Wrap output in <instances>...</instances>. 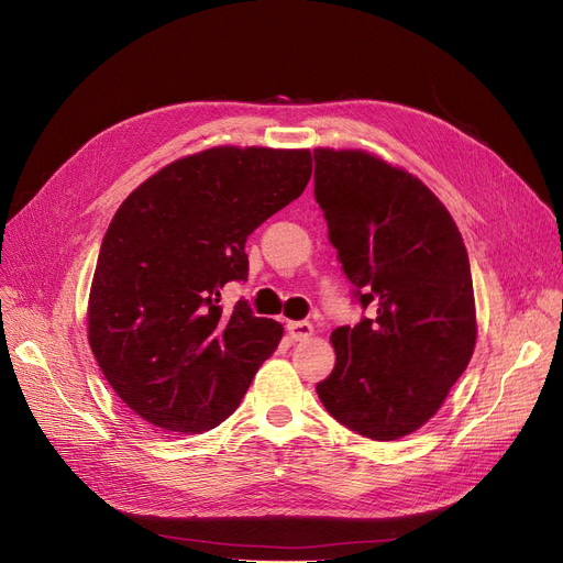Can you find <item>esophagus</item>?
Instances as JSON below:
<instances>
[{
    "mask_svg": "<svg viewBox=\"0 0 563 563\" xmlns=\"http://www.w3.org/2000/svg\"><path fill=\"white\" fill-rule=\"evenodd\" d=\"M287 333L291 340H308L312 335L310 321H287Z\"/></svg>",
    "mask_w": 563,
    "mask_h": 563,
    "instance_id": "esophagus-1",
    "label": "esophagus"
}]
</instances>
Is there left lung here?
Instances as JSON below:
<instances>
[{"instance_id": "8db88e82", "label": "left lung", "mask_w": 563, "mask_h": 563, "mask_svg": "<svg viewBox=\"0 0 563 563\" xmlns=\"http://www.w3.org/2000/svg\"><path fill=\"white\" fill-rule=\"evenodd\" d=\"M314 200L367 312L331 333L317 395L346 429L397 440L435 416L475 351L463 236L418 177L361 151H314Z\"/></svg>"}]
</instances>
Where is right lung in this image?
<instances>
[{
  "label": "right lung",
  "mask_w": 563,
  "mask_h": 563,
  "mask_svg": "<svg viewBox=\"0 0 563 563\" xmlns=\"http://www.w3.org/2000/svg\"><path fill=\"white\" fill-rule=\"evenodd\" d=\"M308 151L212 147L177 159L113 214L88 297V344L139 418L177 433L219 427L283 338L221 289L249 278V234L297 200Z\"/></svg>",
  "instance_id": "add662e5"
}]
</instances>
